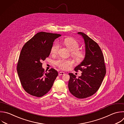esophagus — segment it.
<instances>
[{
	"label": "esophagus",
	"instance_id": "1",
	"mask_svg": "<svg viewBox=\"0 0 124 124\" xmlns=\"http://www.w3.org/2000/svg\"><path fill=\"white\" fill-rule=\"evenodd\" d=\"M64 74V73L63 72H60L59 73V76H62V75H63Z\"/></svg>",
	"mask_w": 124,
	"mask_h": 124
}]
</instances>
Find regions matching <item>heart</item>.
<instances>
[{"mask_svg":"<svg viewBox=\"0 0 124 124\" xmlns=\"http://www.w3.org/2000/svg\"><path fill=\"white\" fill-rule=\"evenodd\" d=\"M62 43L65 46L71 51L72 57L78 61H81L84 58L85 52L78 49L79 45L77 41L72 38H67L62 41ZM59 48L58 43L54 44L51 48V53L55 54L57 53ZM54 63L60 68L63 70H66L73 65V62L70 60H65L59 59L54 62Z\"/></svg>","mask_w":124,"mask_h":124,"instance_id":"1","label":"heart"}]
</instances>
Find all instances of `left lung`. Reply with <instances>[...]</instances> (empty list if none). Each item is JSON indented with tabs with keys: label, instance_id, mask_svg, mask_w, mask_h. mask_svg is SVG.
Wrapping results in <instances>:
<instances>
[{
	"label": "left lung",
	"instance_id": "1",
	"mask_svg": "<svg viewBox=\"0 0 124 124\" xmlns=\"http://www.w3.org/2000/svg\"><path fill=\"white\" fill-rule=\"evenodd\" d=\"M84 41L85 55L83 61L74 70L81 71V76L76 78L69 73L68 88L78 98H85L94 94L99 88L106 75L104 56L98 45L85 33L79 32Z\"/></svg>",
	"mask_w": 124,
	"mask_h": 124
}]
</instances>
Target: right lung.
Returning a JSON list of instances; mask_svg holds the SVG:
<instances>
[{"label":"right lung","instance_id":"right-lung-1","mask_svg":"<svg viewBox=\"0 0 124 124\" xmlns=\"http://www.w3.org/2000/svg\"><path fill=\"white\" fill-rule=\"evenodd\" d=\"M61 36L56 33L38 32L23 46L17 71L23 88L30 94L41 97L52 88L58 73L53 68L45 73L41 62L49 56L53 42Z\"/></svg>","mask_w":124,"mask_h":124}]
</instances>
